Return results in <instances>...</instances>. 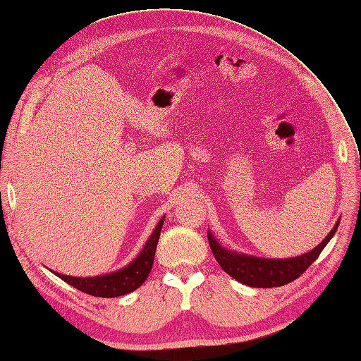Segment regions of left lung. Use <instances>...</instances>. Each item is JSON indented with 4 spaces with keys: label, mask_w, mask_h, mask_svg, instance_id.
<instances>
[{
    "label": "left lung",
    "mask_w": 361,
    "mask_h": 361,
    "mask_svg": "<svg viewBox=\"0 0 361 361\" xmlns=\"http://www.w3.org/2000/svg\"><path fill=\"white\" fill-rule=\"evenodd\" d=\"M340 221L332 228L324 240L312 251L305 252L303 256L291 259H262L247 256L235 251H230L219 245L214 235L208 231V242L216 260L222 269L230 274L237 282L252 288H274L283 286L300 277L303 272L312 265V262L320 256L323 248L336 234Z\"/></svg>",
    "instance_id": "obj_1"
}]
</instances>
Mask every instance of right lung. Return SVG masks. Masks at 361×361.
<instances>
[{
    "instance_id": "1",
    "label": "right lung",
    "mask_w": 361,
    "mask_h": 361,
    "mask_svg": "<svg viewBox=\"0 0 361 361\" xmlns=\"http://www.w3.org/2000/svg\"><path fill=\"white\" fill-rule=\"evenodd\" d=\"M164 219L165 216L161 219L159 224L156 225L150 239L147 240L145 247L139 252V256L133 262L128 263L126 268L110 272V274H105V276H98V277H73V276L59 274V272H55V271L54 274L58 276L59 279H63L66 283L79 289V291H82L89 295H94V297L111 298V297H119V295L135 291V289H137L145 282L148 274H150L152 271L157 240H159L161 230L164 225Z\"/></svg>"
}]
</instances>
